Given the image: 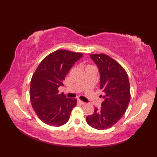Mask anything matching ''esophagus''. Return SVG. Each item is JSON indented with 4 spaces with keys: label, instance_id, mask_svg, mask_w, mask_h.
Segmentation results:
<instances>
[{
    "label": "esophagus",
    "instance_id": "obj_1",
    "mask_svg": "<svg viewBox=\"0 0 157 157\" xmlns=\"http://www.w3.org/2000/svg\"><path fill=\"white\" fill-rule=\"evenodd\" d=\"M78 102H79L80 105H84L86 104V103H85L84 102H83V101H80V100H78Z\"/></svg>",
    "mask_w": 157,
    "mask_h": 157
}]
</instances>
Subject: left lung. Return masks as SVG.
<instances>
[{
  "instance_id": "8db88e82",
  "label": "left lung",
  "mask_w": 157,
  "mask_h": 157,
  "mask_svg": "<svg viewBox=\"0 0 157 157\" xmlns=\"http://www.w3.org/2000/svg\"><path fill=\"white\" fill-rule=\"evenodd\" d=\"M97 66L100 74V88L104 92L101 107H95L86 117L88 124L96 129L110 128L124 115L130 101L128 76L122 67L110 56L90 55Z\"/></svg>"
}]
</instances>
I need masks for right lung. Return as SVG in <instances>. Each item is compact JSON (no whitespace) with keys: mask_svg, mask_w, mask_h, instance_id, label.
I'll use <instances>...</instances> for the list:
<instances>
[{"mask_svg":"<svg viewBox=\"0 0 157 157\" xmlns=\"http://www.w3.org/2000/svg\"><path fill=\"white\" fill-rule=\"evenodd\" d=\"M82 53L65 50L55 51L42 60L31 79L30 101L36 115L49 125L61 126L69 119L77 100L59 94L58 88Z\"/></svg>","mask_w":157,"mask_h":157,"instance_id":"right-lung-1","label":"right lung"}]
</instances>
